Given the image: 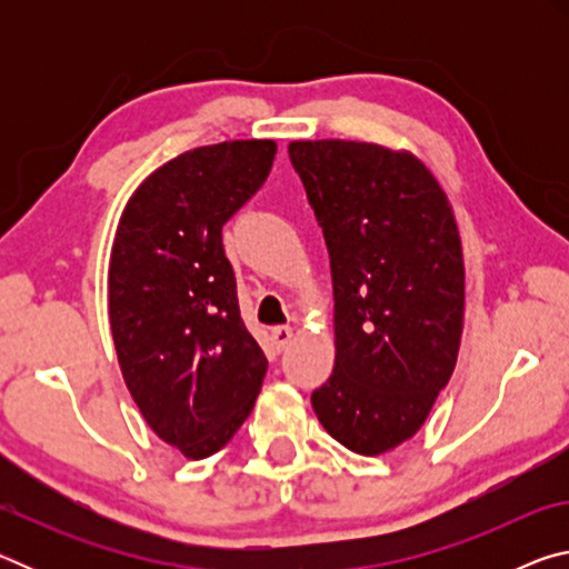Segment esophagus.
<instances>
[{
  "label": "esophagus",
  "mask_w": 569,
  "mask_h": 569,
  "mask_svg": "<svg viewBox=\"0 0 569 569\" xmlns=\"http://www.w3.org/2000/svg\"><path fill=\"white\" fill-rule=\"evenodd\" d=\"M271 339H273V343H276V349L283 351L286 346L291 343V339H293V329H291V326H273V329H271Z\"/></svg>",
  "instance_id": "obj_1"
}]
</instances>
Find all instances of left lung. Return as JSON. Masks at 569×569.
<instances>
[{"label":"left lung","instance_id":"left-lung-1","mask_svg":"<svg viewBox=\"0 0 569 569\" xmlns=\"http://www.w3.org/2000/svg\"><path fill=\"white\" fill-rule=\"evenodd\" d=\"M288 158L331 258L336 363L311 403L356 455L417 435L455 371L465 261L437 178L409 152L298 140Z\"/></svg>","mask_w":569,"mask_h":569}]
</instances>
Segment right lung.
Listing matches in <instances>:
<instances>
[{
	"label": "right lung",
	"instance_id": "obj_1",
	"mask_svg": "<svg viewBox=\"0 0 569 569\" xmlns=\"http://www.w3.org/2000/svg\"><path fill=\"white\" fill-rule=\"evenodd\" d=\"M273 158V140L182 152L132 192L114 233L110 329L124 383L150 429L190 459L233 439L268 371L240 319L223 226Z\"/></svg>",
	"mask_w": 569,
	"mask_h": 569
}]
</instances>
